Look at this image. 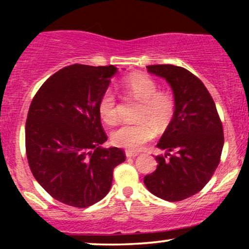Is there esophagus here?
I'll use <instances>...</instances> for the list:
<instances>
[{"instance_id":"1","label":"esophagus","mask_w":249,"mask_h":249,"mask_svg":"<svg viewBox=\"0 0 249 249\" xmlns=\"http://www.w3.org/2000/svg\"><path fill=\"white\" fill-rule=\"evenodd\" d=\"M125 154H126L127 158H136V157L138 156V153L132 152V151H126V152H125Z\"/></svg>"}]
</instances>
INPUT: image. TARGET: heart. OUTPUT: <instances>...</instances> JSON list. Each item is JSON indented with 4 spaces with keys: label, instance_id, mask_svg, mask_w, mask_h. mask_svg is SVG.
<instances>
[{
    "label": "heart",
    "instance_id": "1",
    "mask_svg": "<svg viewBox=\"0 0 249 249\" xmlns=\"http://www.w3.org/2000/svg\"><path fill=\"white\" fill-rule=\"evenodd\" d=\"M124 98L141 101L136 118L138 122L127 123L117 128L111 136L113 144L126 150L138 151L152 141L156 131L165 130L174 115V97L168 91L158 90V84L152 77L144 73H133L125 77L119 85ZM98 112L103 122L115 125L118 122V102L112 90L107 89L98 101Z\"/></svg>",
    "mask_w": 249,
    "mask_h": 249
}]
</instances>
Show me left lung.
I'll return each mask as SVG.
<instances>
[{
	"mask_svg": "<svg viewBox=\"0 0 249 249\" xmlns=\"http://www.w3.org/2000/svg\"><path fill=\"white\" fill-rule=\"evenodd\" d=\"M147 71L162 77L174 96V115L157 147L156 171L144 184L166 201H181L201 191L218 167L224 147V130L212 96L196 76L171 64L148 65Z\"/></svg>",
	"mask_w": 249,
	"mask_h": 249,
	"instance_id": "1",
	"label": "left lung"
}]
</instances>
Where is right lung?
Wrapping results in <instances>:
<instances>
[{"label":"right lung","instance_id":"1","mask_svg":"<svg viewBox=\"0 0 249 249\" xmlns=\"http://www.w3.org/2000/svg\"><path fill=\"white\" fill-rule=\"evenodd\" d=\"M113 65L73 64L53 73L31 102L25 150L33 176L53 196L85 208L102 200L112 185L113 168L125 160L107 141L98 101L107 90Z\"/></svg>","mask_w":249,"mask_h":249}]
</instances>
